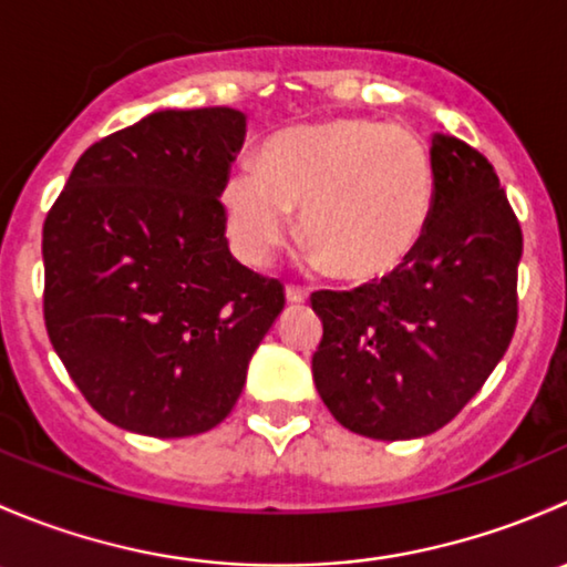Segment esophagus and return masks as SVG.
Returning a JSON list of instances; mask_svg holds the SVG:
<instances>
[{"label":"esophagus","instance_id":"1","mask_svg":"<svg viewBox=\"0 0 567 567\" xmlns=\"http://www.w3.org/2000/svg\"><path fill=\"white\" fill-rule=\"evenodd\" d=\"M285 296H288L290 305H305V301L310 299V293H307L301 285H288V288H285Z\"/></svg>","mask_w":567,"mask_h":567}]
</instances>
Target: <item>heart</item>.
Instances as JSON below:
<instances>
[{
	"instance_id": "1",
	"label": "heart",
	"mask_w": 567,
	"mask_h": 567,
	"mask_svg": "<svg viewBox=\"0 0 567 567\" xmlns=\"http://www.w3.org/2000/svg\"><path fill=\"white\" fill-rule=\"evenodd\" d=\"M436 197V162L420 131L375 120H326L268 136L257 169L221 186L227 230L262 262L301 208L305 247L334 277L370 282L398 271L420 247Z\"/></svg>"
}]
</instances>
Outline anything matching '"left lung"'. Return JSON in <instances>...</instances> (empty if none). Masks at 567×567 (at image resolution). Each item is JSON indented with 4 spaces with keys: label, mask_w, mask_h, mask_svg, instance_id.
<instances>
[{
    "label": "left lung",
    "mask_w": 567,
    "mask_h": 567,
    "mask_svg": "<svg viewBox=\"0 0 567 567\" xmlns=\"http://www.w3.org/2000/svg\"><path fill=\"white\" fill-rule=\"evenodd\" d=\"M436 197L414 255L353 290H318L323 337L312 379L337 422L403 442L461 414L505 357L518 323L522 225L494 164L433 134Z\"/></svg>",
    "instance_id": "1"
}]
</instances>
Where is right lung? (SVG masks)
<instances>
[{"mask_svg":"<svg viewBox=\"0 0 567 567\" xmlns=\"http://www.w3.org/2000/svg\"><path fill=\"white\" fill-rule=\"evenodd\" d=\"M236 109H164L79 156L43 221V320L104 420L153 439L219 425L285 307L227 247Z\"/></svg>","mask_w":567,"mask_h":567,"instance_id":"right-lung-1","label":"right lung"}]
</instances>
